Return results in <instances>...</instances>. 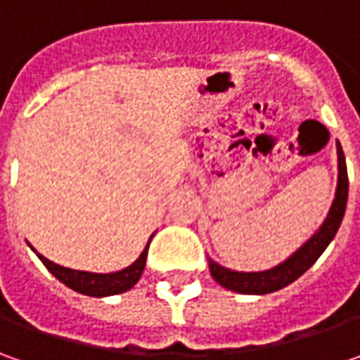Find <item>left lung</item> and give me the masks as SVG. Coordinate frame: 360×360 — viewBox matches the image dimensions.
Segmentation results:
<instances>
[{
    "label": "left lung",
    "instance_id": "8db88e82",
    "mask_svg": "<svg viewBox=\"0 0 360 360\" xmlns=\"http://www.w3.org/2000/svg\"><path fill=\"white\" fill-rule=\"evenodd\" d=\"M337 152H339V184H337V194L333 206L328 210V216L323 222V226L319 232H314L311 240L304 246H300L295 255L288 260H284L283 264H278L276 269L264 270V272H234V270L224 269L220 264H216L210 260V272L214 276V281L220 286L242 292V295H266L274 292L278 288H283L286 284L295 283L300 274H304L316 262V258L325 252L328 242L335 238L337 230H339L345 208H347V196H349V176H347V162L342 148L337 142Z\"/></svg>",
    "mask_w": 360,
    "mask_h": 360
}]
</instances>
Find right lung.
<instances>
[{
  "instance_id": "add662e5",
  "label": "right lung",
  "mask_w": 360,
  "mask_h": 360,
  "mask_svg": "<svg viewBox=\"0 0 360 360\" xmlns=\"http://www.w3.org/2000/svg\"><path fill=\"white\" fill-rule=\"evenodd\" d=\"M148 246H150V242H148ZM148 246H146L144 252L140 255V258L131 266L120 270V272H112V274H94V272L65 269V266H60V264L51 262L48 258H44L41 255L37 256L46 264V269L58 281H62L65 286L74 288V290L82 292V295H88V297H108V295L126 292V290H130L131 286L138 283V278L144 272L146 258H148Z\"/></svg>"
}]
</instances>
